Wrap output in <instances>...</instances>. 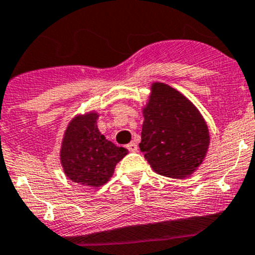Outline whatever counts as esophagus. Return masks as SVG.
Segmentation results:
<instances>
[{"instance_id": "34e87169", "label": "esophagus", "mask_w": 255, "mask_h": 255, "mask_svg": "<svg viewBox=\"0 0 255 255\" xmlns=\"http://www.w3.org/2000/svg\"><path fill=\"white\" fill-rule=\"evenodd\" d=\"M126 147L129 149V151H137V144L135 141H131L130 144H128Z\"/></svg>"}]
</instances>
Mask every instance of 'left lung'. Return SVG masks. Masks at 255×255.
Returning <instances> with one entry per match:
<instances>
[{
    "label": "left lung",
    "mask_w": 255,
    "mask_h": 255,
    "mask_svg": "<svg viewBox=\"0 0 255 255\" xmlns=\"http://www.w3.org/2000/svg\"><path fill=\"white\" fill-rule=\"evenodd\" d=\"M151 91L144 109L140 150L157 174L186 178L207 154V124L195 106L168 85L154 84Z\"/></svg>",
    "instance_id": "8db88e82"
}]
</instances>
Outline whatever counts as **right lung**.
Instances as JSON below:
<instances>
[{
    "instance_id": "1",
    "label": "right lung",
    "mask_w": 255,
    "mask_h": 255,
    "mask_svg": "<svg viewBox=\"0 0 255 255\" xmlns=\"http://www.w3.org/2000/svg\"><path fill=\"white\" fill-rule=\"evenodd\" d=\"M96 114L77 116L65 132L61 162L67 178L84 185H104L111 178L116 164L128 154L105 139L96 126Z\"/></svg>"
}]
</instances>
